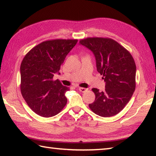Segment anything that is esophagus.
<instances>
[{"instance_id":"obj_1","label":"esophagus","mask_w":156,"mask_h":156,"mask_svg":"<svg viewBox=\"0 0 156 156\" xmlns=\"http://www.w3.org/2000/svg\"><path fill=\"white\" fill-rule=\"evenodd\" d=\"M78 90H80V92H85L88 90V89L85 88H82V87H79Z\"/></svg>"}]
</instances>
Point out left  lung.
<instances>
[{
	"mask_svg": "<svg viewBox=\"0 0 156 156\" xmlns=\"http://www.w3.org/2000/svg\"><path fill=\"white\" fill-rule=\"evenodd\" d=\"M80 44L93 52L97 71L106 82L105 90L92 88L95 100L88 105L92 111L102 117L118 114L127 105L136 87V65L127 49L108 37H87Z\"/></svg>",
	"mask_w": 156,
	"mask_h": 156,
	"instance_id": "8db88e82",
	"label": "left lung"
}]
</instances>
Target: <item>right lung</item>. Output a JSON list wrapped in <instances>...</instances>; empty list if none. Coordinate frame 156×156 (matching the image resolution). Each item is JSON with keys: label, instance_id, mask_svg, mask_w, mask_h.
Wrapping results in <instances>:
<instances>
[{"label": "right lung", "instance_id": "right-lung-1", "mask_svg": "<svg viewBox=\"0 0 156 156\" xmlns=\"http://www.w3.org/2000/svg\"><path fill=\"white\" fill-rule=\"evenodd\" d=\"M78 39H55L43 41L25 55L21 68L20 88L31 110L43 117L61 112L67 103L69 87L53 78Z\"/></svg>", "mask_w": 156, "mask_h": 156}]
</instances>
